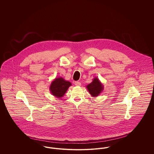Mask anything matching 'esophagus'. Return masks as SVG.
<instances>
[{"label": "esophagus", "instance_id": "34e87169", "mask_svg": "<svg viewBox=\"0 0 154 154\" xmlns=\"http://www.w3.org/2000/svg\"><path fill=\"white\" fill-rule=\"evenodd\" d=\"M75 85L77 86V87H80L81 85V84L80 82H79V81H75Z\"/></svg>", "mask_w": 154, "mask_h": 154}]
</instances>
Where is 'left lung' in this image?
Segmentation results:
<instances>
[{
  "label": "left lung",
  "mask_w": 154,
  "mask_h": 154,
  "mask_svg": "<svg viewBox=\"0 0 154 154\" xmlns=\"http://www.w3.org/2000/svg\"><path fill=\"white\" fill-rule=\"evenodd\" d=\"M86 88L92 97H97L102 92L104 85L97 77H95L92 82L86 86Z\"/></svg>",
  "instance_id": "8db88e82"
}]
</instances>
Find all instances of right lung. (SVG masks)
<instances>
[{"label":"right lung","mask_w":154,"mask_h":154,"mask_svg":"<svg viewBox=\"0 0 154 154\" xmlns=\"http://www.w3.org/2000/svg\"><path fill=\"white\" fill-rule=\"evenodd\" d=\"M72 83L66 81L62 77L55 78L52 81L50 86V91L52 95L55 97L60 99L65 94Z\"/></svg>","instance_id":"right-lung-1"}]
</instances>
